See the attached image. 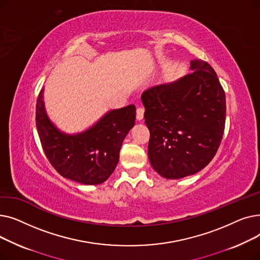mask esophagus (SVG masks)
I'll return each instance as SVG.
<instances>
[{"label": "esophagus", "instance_id": "esophagus-1", "mask_svg": "<svg viewBox=\"0 0 260 260\" xmlns=\"http://www.w3.org/2000/svg\"><path fill=\"white\" fill-rule=\"evenodd\" d=\"M143 116H144V108L143 107H138L137 111H136V118H137V120H142L143 119Z\"/></svg>", "mask_w": 260, "mask_h": 260}]
</instances>
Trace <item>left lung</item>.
<instances>
[{"label": "left lung", "mask_w": 260, "mask_h": 260, "mask_svg": "<svg viewBox=\"0 0 260 260\" xmlns=\"http://www.w3.org/2000/svg\"><path fill=\"white\" fill-rule=\"evenodd\" d=\"M190 73L172 83L149 87L141 101L151 133L148 159L167 179H180L206 168L220 145L225 94L211 65L190 61Z\"/></svg>", "instance_id": "obj_1"}]
</instances>
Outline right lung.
<instances>
[{
  "mask_svg": "<svg viewBox=\"0 0 260 260\" xmlns=\"http://www.w3.org/2000/svg\"><path fill=\"white\" fill-rule=\"evenodd\" d=\"M135 119L136 107L131 104L107 112L83 132L67 134L49 119L44 88L37 100V129L50 165L64 178L86 185L101 184L113 174L123 140L135 125Z\"/></svg>",
  "mask_w": 260,
  "mask_h": 260,
  "instance_id": "obj_1",
  "label": "right lung"
}]
</instances>
